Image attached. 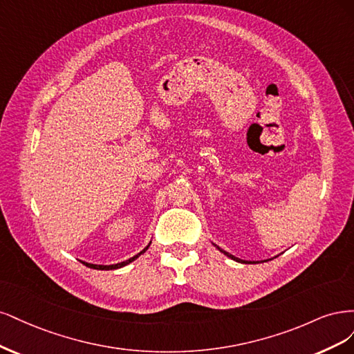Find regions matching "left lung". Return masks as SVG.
<instances>
[{
    "mask_svg": "<svg viewBox=\"0 0 354 354\" xmlns=\"http://www.w3.org/2000/svg\"><path fill=\"white\" fill-rule=\"evenodd\" d=\"M219 248V247H218ZM221 250V248H219ZM221 252L223 253V254H226L227 257H231V259H234L235 261H239V263H248V261H245V260H241V259H238V257H235V256H232V254H230V253H226V252H223V250H221Z\"/></svg>",
    "mask_w": 354,
    "mask_h": 354,
    "instance_id": "8db88e82",
    "label": "left lung"
}]
</instances>
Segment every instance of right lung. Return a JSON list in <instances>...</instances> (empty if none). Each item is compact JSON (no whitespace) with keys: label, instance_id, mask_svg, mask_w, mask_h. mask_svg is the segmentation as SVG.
<instances>
[{"label":"right lung","instance_id":"add662e5","mask_svg":"<svg viewBox=\"0 0 354 354\" xmlns=\"http://www.w3.org/2000/svg\"><path fill=\"white\" fill-rule=\"evenodd\" d=\"M148 248V245L142 250L141 253H138L136 256H133L132 259H129V260H127V261H122V263H118V265H110V266H102V265H93V263H85L84 261V265L85 266H88V268H93V269H100V270H111V269H119V268H123V266H127V265H129L131 261H133L136 257H140L142 253H145V250Z\"/></svg>","mask_w":354,"mask_h":354}]
</instances>
